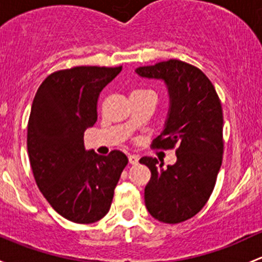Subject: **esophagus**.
<instances>
[{
    "label": "esophagus",
    "instance_id": "esophagus-1",
    "mask_svg": "<svg viewBox=\"0 0 262 262\" xmlns=\"http://www.w3.org/2000/svg\"><path fill=\"white\" fill-rule=\"evenodd\" d=\"M128 159H129V163L130 164H138V162H139V157L136 156V154H130V156L128 157Z\"/></svg>",
    "mask_w": 262,
    "mask_h": 262
}]
</instances>
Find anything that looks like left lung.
Instances as JSON below:
<instances>
[{"label": "left lung", "mask_w": 262, "mask_h": 262, "mask_svg": "<svg viewBox=\"0 0 262 262\" xmlns=\"http://www.w3.org/2000/svg\"><path fill=\"white\" fill-rule=\"evenodd\" d=\"M136 73L163 81L169 98L163 130L153 147L177 148V161L167 168L157 166L152 157L140 158L152 172L145 207L158 221L180 224L202 210L214 188L224 153L221 101L210 79L181 60L142 66Z\"/></svg>", "instance_id": "obj_1"}]
</instances>
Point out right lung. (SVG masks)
Segmentation results:
<instances>
[{"label": "right lung", "instance_id": "1", "mask_svg": "<svg viewBox=\"0 0 262 262\" xmlns=\"http://www.w3.org/2000/svg\"><path fill=\"white\" fill-rule=\"evenodd\" d=\"M122 71L76 66L49 75L38 88L27 126V150L38 189L55 211L75 224L108 213L128 158L85 149L84 133L98 119L101 90Z\"/></svg>", "mask_w": 262, "mask_h": 262}]
</instances>
